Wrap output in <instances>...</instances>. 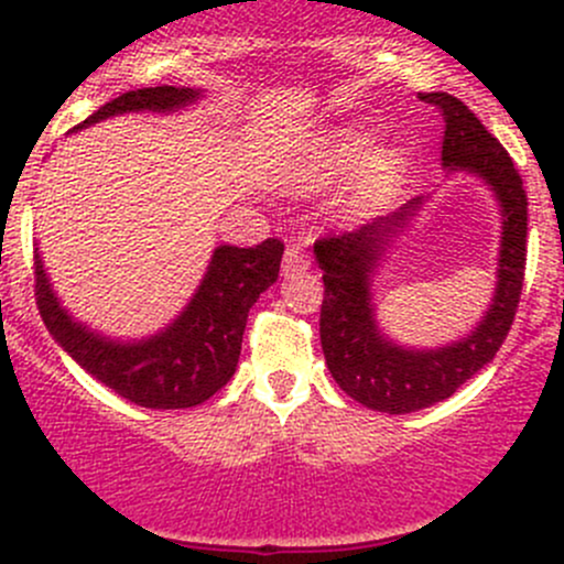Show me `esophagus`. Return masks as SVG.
I'll return each mask as SVG.
<instances>
[{"label": "esophagus", "mask_w": 564, "mask_h": 564, "mask_svg": "<svg viewBox=\"0 0 564 564\" xmlns=\"http://www.w3.org/2000/svg\"><path fill=\"white\" fill-rule=\"evenodd\" d=\"M310 269V254L304 252L301 247H288V252H284L282 258V274L284 276H295V274H304V271Z\"/></svg>", "instance_id": "esophagus-1"}]
</instances>
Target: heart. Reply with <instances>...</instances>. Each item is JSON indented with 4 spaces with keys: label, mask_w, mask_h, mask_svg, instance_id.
I'll return each mask as SVG.
<instances>
[{
    "label": "heart",
    "mask_w": 564,
    "mask_h": 564,
    "mask_svg": "<svg viewBox=\"0 0 564 564\" xmlns=\"http://www.w3.org/2000/svg\"><path fill=\"white\" fill-rule=\"evenodd\" d=\"M371 143V135L361 127L334 130L304 154L301 165L295 167V184L301 189H323L352 173L345 203L350 208L375 206L399 182L404 156L399 149H380L369 155Z\"/></svg>",
    "instance_id": "1"
}]
</instances>
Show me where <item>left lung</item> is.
<instances>
[{"instance_id":"8db88e82","label":"left lung","mask_w":564,"mask_h":564,"mask_svg":"<svg viewBox=\"0 0 564 564\" xmlns=\"http://www.w3.org/2000/svg\"><path fill=\"white\" fill-rule=\"evenodd\" d=\"M445 119L443 167L448 176L469 173L495 195L502 217L497 284L491 304L469 334L443 347H408L393 341L375 315V274L393 239L410 228L426 197H412L399 212L377 217L356 234L315 243L323 271L321 345L330 377L364 408L404 415L443 399L495 361L519 306L527 260V193L513 160L462 100L445 91L421 95Z\"/></svg>"}]
</instances>
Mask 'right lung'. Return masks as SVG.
Returning <instances> with one entry per match:
<instances>
[{"mask_svg":"<svg viewBox=\"0 0 564 564\" xmlns=\"http://www.w3.org/2000/svg\"><path fill=\"white\" fill-rule=\"evenodd\" d=\"M200 97V89L187 86L127 91L106 102L75 130L121 113H176L195 106ZM282 252L284 243L276 239H265L249 249L219 243L189 304L178 312L176 321L143 339H113L75 321L56 299L37 249L34 295L56 345L97 382L149 410L195 408L234 377L247 315L260 293L280 276Z\"/></svg>","mask_w":564,"mask_h":564,"instance_id":"right-lung-1","label":"right lung"}]
</instances>
